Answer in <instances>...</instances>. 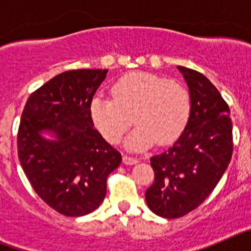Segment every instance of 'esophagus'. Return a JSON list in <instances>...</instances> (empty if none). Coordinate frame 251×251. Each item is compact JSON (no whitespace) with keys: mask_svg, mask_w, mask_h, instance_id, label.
Instances as JSON below:
<instances>
[{"mask_svg":"<svg viewBox=\"0 0 251 251\" xmlns=\"http://www.w3.org/2000/svg\"><path fill=\"white\" fill-rule=\"evenodd\" d=\"M123 162L126 163V165H134V163H137V162H138V159L134 158V157H130V156H127V154H124Z\"/></svg>","mask_w":251,"mask_h":251,"instance_id":"obj_1","label":"esophagus"}]
</instances>
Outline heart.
Returning a JSON list of instances; mask_svg holds the SVG:
<instances>
[{"label":"heart","mask_w":251,"mask_h":251,"mask_svg":"<svg viewBox=\"0 0 251 251\" xmlns=\"http://www.w3.org/2000/svg\"><path fill=\"white\" fill-rule=\"evenodd\" d=\"M113 98L95 95L90 117L109 143H118L132 127L128 147L143 150L154 142L167 146L179 138L191 115V98L177 80L151 73H130L112 86Z\"/></svg>","instance_id":"heart-1"}]
</instances>
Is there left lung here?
Instances as JSON below:
<instances>
[{"label": "left lung", "mask_w": 251, "mask_h": 251, "mask_svg": "<svg viewBox=\"0 0 251 251\" xmlns=\"http://www.w3.org/2000/svg\"><path fill=\"white\" fill-rule=\"evenodd\" d=\"M187 81L191 115L183 133L161 154L151 157L154 181L146 191L148 207L177 219L210 196L232 156L230 109L214 84L192 69L178 66Z\"/></svg>", "instance_id": "8db88e82"}]
</instances>
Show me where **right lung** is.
Masks as SVG:
<instances>
[{"label": "right lung", "instance_id": "right-lung-1", "mask_svg": "<svg viewBox=\"0 0 251 251\" xmlns=\"http://www.w3.org/2000/svg\"><path fill=\"white\" fill-rule=\"evenodd\" d=\"M108 70L61 73L31 93L17 133L20 163L46 205L65 216H84L98 208L106 179L122 154L101 137L90 117V101ZM57 133V141L39 136Z\"/></svg>", "mask_w": 251, "mask_h": 251}]
</instances>
